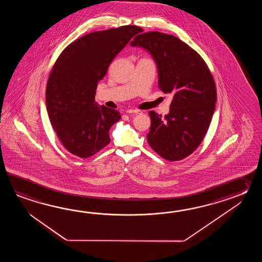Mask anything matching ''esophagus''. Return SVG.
I'll list each match as a JSON object with an SVG mask.
<instances>
[{"instance_id": "34e87169", "label": "esophagus", "mask_w": 262, "mask_h": 262, "mask_svg": "<svg viewBox=\"0 0 262 262\" xmlns=\"http://www.w3.org/2000/svg\"><path fill=\"white\" fill-rule=\"evenodd\" d=\"M126 113H127V114H140V113H142V112L139 111V110H127Z\"/></svg>"}]
</instances>
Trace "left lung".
<instances>
[{
    "label": "left lung",
    "instance_id": "1",
    "mask_svg": "<svg viewBox=\"0 0 262 262\" xmlns=\"http://www.w3.org/2000/svg\"><path fill=\"white\" fill-rule=\"evenodd\" d=\"M130 45L150 52L157 66L159 89L173 95L165 117L149 112L148 143L164 159L182 160L200 146L212 121L216 103L212 73L195 50L170 34H140Z\"/></svg>",
    "mask_w": 262,
    "mask_h": 262
}]
</instances>
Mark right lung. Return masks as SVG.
Instances as JSON below:
<instances>
[{
	"instance_id": "add662e5",
	"label": "right lung",
	"mask_w": 262,
	"mask_h": 262,
	"mask_svg": "<svg viewBox=\"0 0 262 262\" xmlns=\"http://www.w3.org/2000/svg\"><path fill=\"white\" fill-rule=\"evenodd\" d=\"M136 25L94 32L68 45L56 60L46 88L50 123L69 152L87 158L110 143V129L120 112L95 102L97 82L130 39Z\"/></svg>"
}]
</instances>
